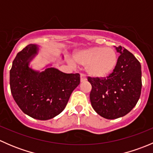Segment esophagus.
Listing matches in <instances>:
<instances>
[{
	"mask_svg": "<svg viewBox=\"0 0 153 153\" xmlns=\"http://www.w3.org/2000/svg\"><path fill=\"white\" fill-rule=\"evenodd\" d=\"M80 78H81V82H84V81H86V76L84 75V74H81V75H80Z\"/></svg>",
	"mask_w": 153,
	"mask_h": 153,
	"instance_id": "esophagus-1",
	"label": "esophagus"
}]
</instances>
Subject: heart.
<instances>
[{
	"label": "heart",
	"mask_w": 153,
	"mask_h": 153,
	"mask_svg": "<svg viewBox=\"0 0 153 153\" xmlns=\"http://www.w3.org/2000/svg\"><path fill=\"white\" fill-rule=\"evenodd\" d=\"M77 63L86 66V71L93 77H105L117 64V55L111 48L90 47L77 52L74 56Z\"/></svg>",
	"instance_id": "obj_1"
}]
</instances>
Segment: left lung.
<instances>
[{"label": "left lung", "instance_id": "obj_1", "mask_svg": "<svg viewBox=\"0 0 153 153\" xmlns=\"http://www.w3.org/2000/svg\"><path fill=\"white\" fill-rule=\"evenodd\" d=\"M113 72L106 78L88 77L92 85L91 104L94 110L106 119L126 115L136 105L141 92V67L137 58L121 46Z\"/></svg>", "mask_w": 153, "mask_h": 153}]
</instances>
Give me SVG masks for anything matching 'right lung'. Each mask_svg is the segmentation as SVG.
<instances>
[{
    "label": "right lung",
    "instance_id": "add662e5",
    "mask_svg": "<svg viewBox=\"0 0 153 153\" xmlns=\"http://www.w3.org/2000/svg\"><path fill=\"white\" fill-rule=\"evenodd\" d=\"M29 44L17 54L10 69V89L16 104L25 114L38 120H49L61 113L72 91L80 84L78 73L67 74L53 67L43 72L29 67L38 53Z\"/></svg>",
    "mask_w": 153,
    "mask_h": 153
}]
</instances>
